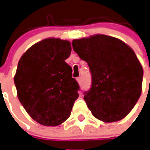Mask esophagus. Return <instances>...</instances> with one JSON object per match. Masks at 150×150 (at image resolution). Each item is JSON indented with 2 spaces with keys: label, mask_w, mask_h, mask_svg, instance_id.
I'll return each instance as SVG.
<instances>
[{
  "label": "esophagus",
  "mask_w": 150,
  "mask_h": 150,
  "mask_svg": "<svg viewBox=\"0 0 150 150\" xmlns=\"http://www.w3.org/2000/svg\"><path fill=\"white\" fill-rule=\"evenodd\" d=\"M76 80H77L78 83H79V84H81V77L77 78V79H76Z\"/></svg>",
  "instance_id": "34e87169"
}]
</instances>
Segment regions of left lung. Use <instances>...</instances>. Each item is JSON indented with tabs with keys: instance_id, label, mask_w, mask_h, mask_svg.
<instances>
[{
	"instance_id": "obj_1",
	"label": "left lung",
	"mask_w": 150,
	"mask_h": 150,
	"mask_svg": "<svg viewBox=\"0 0 150 150\" xmlns=\"http://www.w3.org/2000/svg\"><path fill=\"white\" fill-rule=\"evenodd\" d=\"M92 73L84 99L96 119L117 122L131 112L142 92L143 69L134 51L116 38L95 35L72 41Z\"/></svg>"
}]
</instances>
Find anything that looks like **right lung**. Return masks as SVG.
Returning <instances> with one entry per match:
<instances>
[{
    "label": "right lung",
    "instance_id": "obj_1",
    "mask_svg": "<svg viewBox=\"0 0 150 150\" xmlns=\"http://www.w3.org/2000/svg\"><path fill=\"white\" fill-rule=\"evenodd\" d=\"M71 43L46 38L29 47L18 62L14 81L20 103L41 125L57 126L71 115L79 97L78 82L66 60Z\"/></svg>",
    "mask_w": 150,
    "mask_h": 150
}]
</instances>
